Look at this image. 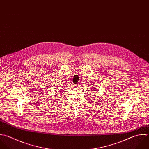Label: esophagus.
<instances>
[{
  "mask_svg": "<svg viewBox=\"0 0 149 149\" xmlns=\"http://www.w3.org/2000/svg\"><path fill=\"white\" fill-rule=\"evenodd\" d=\"M75 88H80L81 87V85L80 84H76L75 85Z\"/></svg>",
  "mask_w": 149,
  "mask_h": 149,
  "instance_id": "esophagus-1",
  "label": "esophagus"
}]
</instances>
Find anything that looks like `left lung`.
<instances>
[{
    "label": "left lung",
    "instance_id": "obj_1",
    "mask_svg": "<svg viewBox=\"0 0 149 149\" xmlns=\"http://www.w3.org/2000/svg\"><path fill=\"white\" fill-rule=\"evenodd\" d=\"M93 90H94V91H98V90H97V89H96V88H93Z\"/></svg>",
    "mask_w": 149,
    "mask_h": 149
}]
</instances>
